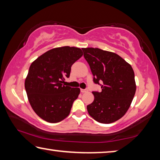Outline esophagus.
Segmentation results:
<instances>
[{"label":"esophagus","mask_w":160,"mask_h":160,"mask_svg":"<svg viewBox=\"0 0 160 160\" xmlns=\"http://www.w3.org/2000/svg\"><path fill=\"white\" fill-rule=\"evenodd\" d=\"M80 91H81V92H82V93H84V92H88V89H81Z\"/></svg>","instance_id":"1"}]
</instances>
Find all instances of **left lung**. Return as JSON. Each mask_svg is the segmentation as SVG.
<instances>
[{
	"mask_svg": "<svg viewBox=\"0 0 160 160\" xmlns=\"http://www.w3.org/2000/svg\"><path fill=\"white\" fill-rule=\"evenodd\" d=\"M82 49L94 82L102 88L100 92H92L94 101L87 106L89 114L99 123L115 122L125 115L134 97L136 85L133 70L115 53L98 48Z\"/></svg>",
	"mask_w": 160,
	"mask_h": 160,
	"instance_id": "obj_1",
	"label": "left lung"
}]
</instances>
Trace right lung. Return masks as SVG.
<instances>
[{
  "mask_svg": "<svg viewBox=\"0 0 160 160\" xmlns=\"http://www.w3.org/2000/svg\"><path fill=\"white\" fill-rule=\"evenodd\" d=\"M80 48H54L32 62L25 82L28 100L34 112L47 122H60L69 115L80 88L63 85L71 66L82 57Z\"/></svg>",
  "mask_w": 160,
  "mask_h": 160,
  "instance_id": "right-lung-1",
  "label": "right lung"
}]
</instances>
